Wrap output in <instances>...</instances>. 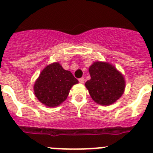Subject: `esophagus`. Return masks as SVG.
I'll use <instances>...</instances> for the list:
<instances>
[{
  "mask_svg": "<svg viewBox=\"0 0 153 153\" xmlns=\"http://www.w3.org/2000/svg\"><path fill=\"white\" fill-rule=\"evenodd\" d=\"M84 81H85V79L83 77H81L79 79V82L80 83H84Z\"/></svg>",
  "mask_w": 153,
  "mask_h": 153,
  "instance_id": "1",
  "label": "esophagus"
}]
</instances>
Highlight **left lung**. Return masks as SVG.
<instances>
[{"instance_id": "obj_1", "label": "left lung", "mask_w": 153, "mask_h": 153, "mask_svg": "<svg viewBox=\"0 0 153 153\" xmlns=\"http://www.w3.org/2000/svg\"><path fill=\"white\" fill-rule=\"evenodd\" d=\"M91 79L86 82L90 97L100 105H110L124 92L123 75L113 66L103 62H95L89 69Z\"/></svg>"}]
</instances>
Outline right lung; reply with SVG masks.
Returning a JSON list of instances; mask_svg holds the SVG:
<instances>
[{
    "label": "right lung",
    "instance_id": "add662e5",
    "mask_svg": "<svg viewBox=\"0 0 153 153\" xmlns=\"http://www.w3.org/2000/svg\"><path fill=\"white\" fill-rule=\"evenodd\" d=\"M78 80L59 63L48 65L34 84V93L39 101L50 107L60 105L67 99L70 90Z\"/></svg>",
    "mask_w": 153,
    "mask_h": 153
}]
</instances>
